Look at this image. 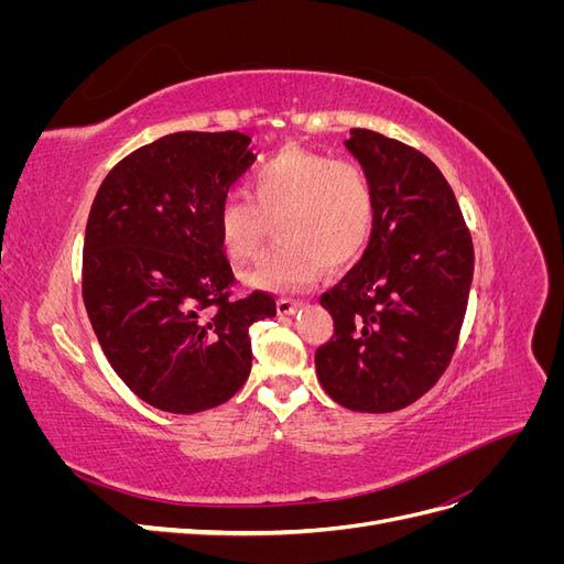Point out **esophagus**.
Listing matches in <instances>:
<instances>
[{
  "label": "esophagus",
  "mask_w": 564,
  "mask_h": 564,
  "mask_svg": "<svg viewBox=\"0 0 564 564\" xmlns=\"http://www.w3.org/2000/svg\"><path fill=\"white\" fill-rule=\"evenodd\" d=\"M301 305H303V303L292 301V299H280V301H278V313H280V315H294V313L301 311Z\"/></svg>",
  "instance_id": "esophagus-1"
}]
</instances>
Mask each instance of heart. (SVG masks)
<instances>
[{
    "label": "heart",
    "instance_id": "1",
    "mask_svg": "<svg viewBox=\"0 0 564 564\" xmlns=\"http://www.w3.org/2000/svg\"><path fill=\"white\" fill-rule=\"evenodd\" d=\"M251 200L228 197L216 212V245L247 263L275 220L278 245L245 278L265 292L311 286L322 268L340 270L360 256L377 224V195L365 169L322 152L284 148L251 176Z\"/></svg>",
    "mask_w": 564,
    "mask_h": 564
}]
</instances>
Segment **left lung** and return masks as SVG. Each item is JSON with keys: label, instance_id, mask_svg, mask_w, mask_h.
<instances>
[{"label": "left lung", "instance_id": "obj_1", "mask_svg": "<svg viewBox=\"0 0 564 564\" xmlns=\"http://www.w3.org/2000/svg\"><path fill=\"white\" fill-rule=\"evenodd\" d=\"M377 195L362 259L319 296L334 336L315 352L327 395L352 412L416 402L447 369L473 284V242L447 178L423 155L369 129L344 143Z\"/></svg>", "mask_w": 564, "mask_h": 564}]
</instances>
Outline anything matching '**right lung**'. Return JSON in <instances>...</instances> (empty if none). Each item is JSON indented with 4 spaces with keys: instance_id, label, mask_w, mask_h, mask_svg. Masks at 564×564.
<instances>
[{
    "instance_id": "right-lung-1",
    "label": "right lung",
    "mask_w": 564,
    "mask_h": 564,
    "mask_svg": "<svg viewBox=\"0 0 564 564\" xmlns=\"http://www.w3.org/2000/svg\"><path fill=\"white\" fill-rule=\"evenodd\" d=\"M240 131H178L131 152L100 183L84 235L82 296L110 367L150 406L197 414L251 371L253 322L275 299L230 301L216 212L253 164Z\"/></svg>"
}]
</instances>
